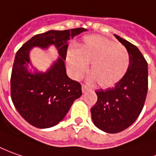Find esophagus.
Segmentation results:
<instances>
[{"mask_svg":"<svg viewBox=\"0 0 156 156\" xmlns=\"http://www.w3.org/2000/svg\"><path fill=\"white\" fill-rule=\"evenodd\" d=\"M88 90H89L88 87H87L85 84H83V85H82V91H83V93H84V92H86V91H88Z\"/></svg>","mask_w":156,"mask_h":156,"instance_id":"esophagus-1","label":"esophagus"}]
</instances>
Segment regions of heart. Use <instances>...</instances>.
<instances>
[{
	"label": "heart",
	"mask_w": 156,
	"mask_h": 156,
	"mask_svg": "<svg viewBox=\"0 0 156 156\" xmlns=\"http://www.w3.org/2000/svg\"><path fill=\"white\" fill-rule=\"evenodd\" d=\"M66 59L71 73L77 79L83 77L88 70V64H90V81H97L105 88L119 83L130 64L125 46L98 35L84 37L78 50H68Z\"/></svg>",
	"instance_id": "1"
}]
</instances>
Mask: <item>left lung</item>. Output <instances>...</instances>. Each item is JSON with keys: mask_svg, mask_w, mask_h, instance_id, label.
I'll return each instance as SVG.
<instances>
[{"mask_svg": "<svg viewBox=\"0 0 156 156\" xmlns=\"http://www.w3.org/2000/svg\"><path fill=\"white\" fill-rule=\"evenodd\" d=\"M127 48L130 64L124 78L115 87L96 90L98 101L90 109L94 124L115 134L134 123L142 112L148 92V63L135 45L115 35Z\"/></svg>", "mask_w": 156, "mask_h": 156, "instance_id": "obj_1", "label": "left lung"}]
</instances>
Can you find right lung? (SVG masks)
I'll list each match as a JSON object with an SVG mask.
<instances>
[{
  "instance_id": "1",
  "label": "right lung",
  "mask_w": 156,
  "mask_h": 156,
  "mask_svg": "<svg viewBox=\"0 0 156 156\" xmlns=\"http://www.w3.org/2000/svg\"><path fill=\"white\" fill-rule=\"evenodd\" d=\"M86 31L78 27L65 31L51 30L31 38L16 52L11 73V98L20 115L33 126H55L66 115L75 100L82 95L81 84L68 78L65 62L67 41ZM57 47L60 58L46 73L27 71L29 51L33 46Z\"/></svg>"
}]
</instances>
